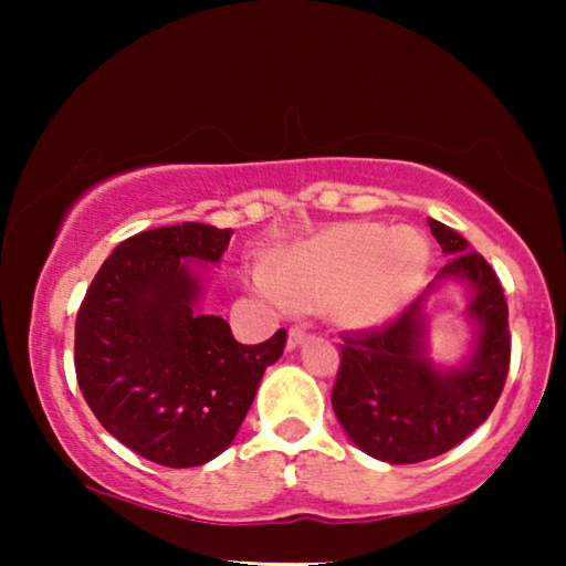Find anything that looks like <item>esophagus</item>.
<instances>
[{
    "mask_svg": "<svg viewBox=\"0 0 566 566\" xmlns=\"http://www.w3.org/2000/svg\"><path fill=\"white\" fill-rule=\"evenodd\" d=\"M304 342H306V327H302V324H300V327H292L290 329V337H286V347L296 349Z\"/></svg>",
    "mask_w": 566,
    "mask_h": 566,
    "instance_id": "1",
    "label": "esophagus"
}]
</instances>
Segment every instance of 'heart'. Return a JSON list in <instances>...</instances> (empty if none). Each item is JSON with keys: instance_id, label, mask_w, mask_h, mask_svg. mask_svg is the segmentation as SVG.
<instances>
[{"instance_id": "b5f03b06", "label": "heart", "mask_w": 566, "mask_h": 566, "mask_svg": "<svg viewBox=\"0 0 566 566\" xmlns=\"http://www.w3.org/2000/svg\"><path fill=\"white\" fill-rule=\"evenodd\" d=\"M429 266V244L415 229L339 224L276 260L254 286L282 310H324L342 329L389 322L415 296Z\"/></svg>"}]
</instances>
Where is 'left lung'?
I'll use <instances>...</instances> for the list:
<instances>
[{
	"label": "left lung",
	"instance_id": "left-lung-1",
	"mask_svg": "<svg viewBox=\"0 0 566 566\" xmlns=\"http://www.w3.org/2000/svg\"><path fill=\"white\" fill-rule=\"evenodd\" d=\"M429 229L449 256L437 282L387 327L342 337L332 389L344 432L389 464H417L457 447L492 415L510 371V310L494 270L454 229L437 219ZM444 279L473 286L475 344L459 368H437L426 352V300Z\"/></svg>",
	"mask_w": 566,
	"mask_h": 566
}]
</instances>
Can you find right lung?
<instances>
[{
	"label": "right lung",
	"instance_id": "right-lung-1",
	"mask_svg": "<svg viewBox=\"0 0 566 566\" xmlns=\"http://www.w3.org/2000/svg\"><path fill=\"white\" fill-rule=\"evenodd\" d=\"M232 229L185 222L134 234L114 249L76 314L74 369L112 437L149 462L207 464L234 442L264 369L286 332L239 344L222 317L197 312Z\"/></svg>",
	"mask_w": 566,
	"mask_h": 566
}]
</instances>
